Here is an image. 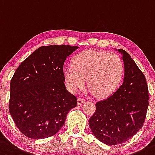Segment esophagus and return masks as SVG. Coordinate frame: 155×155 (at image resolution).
I'll list each match as a JSON object with an SVG mask.
<instances>
[{"instance_id":"obj_1","label":"esophagus","mask_w":155,"mask_h":155,"mask_svg":"<svg viewBox=\"0 0 155 155\" xmlns=\"http://www.w3.org/2000/svg\"><path fill=\"white\" fill-rule=\"evenodd\" d=\"M84 102H85V99H84L83 98H79V99H78V105H82V104L84 103Z\"/></svg>"}]
</instances>
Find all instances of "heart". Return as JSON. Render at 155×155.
I'll return each mask as SVG.
<instances>
[{"mask_svg": "<svg viewBox=\"0 0 155 155\" xmlns=\"http://www.w3.org/2000/svg\"><path fill=\"white\" fill-rule=\"evenodd\" d=\"M124 74V64L118 55L86 50L73 58V65L64 69L68 89L79 92L87 85L98 97L104 98L117 90Z\"/></svg>", "mask_w": 155, "mask_h": 155, "instance_id": "obj_1", "label": "heart"}]
</instances>
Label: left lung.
Instances as JSON below:
<instances>
[{
  "mask_svg": "<svg viewBox=\"0 0 155 155\" xmlns=\"http://www.w3.org/2000/svg\"><path fill=\"white\" fill-rule=\"evenodd\" d=\"M124 61L123 82L112 95L96 103L89 126L99 141L109 146L131 139L142 128L149 106L146 77L131 56L118 49Z\"/></svg>",
  "mask_w": 155,
  "mask_h": 155,
  "instance_id": "8db88e82",
  "label": "left lung"
}]
</instances>
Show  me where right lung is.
Masks as SVG:
<instances>
[{
    "instance_id": "1",
    "label": "right lung",
    "mask_w": 155,
    "mask_h": 155,
    "mask_svg": "<svg viewBox=\"0 0 155 155\" xmlns=\"http://www.w3.org/2000/svg\"><path fill=\"white\" fill-rule=\"evenodd\" d=\"M77 46L37 49L18 66L10 82L9 114L19 131L38 140L49 137L64 124L77 99L64 85L63 66Z\"/></svg>"
}]
</instances>
